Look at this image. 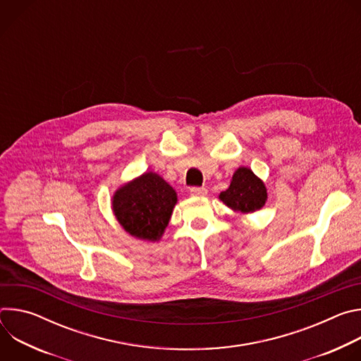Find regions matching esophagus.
Instances as JSON below:
<instances>
[{"label": "esophagus", "instance_id": "esophagus-1", "mask_svg": "<svg viewBox=\"0 0 361 361\" xmlns=\"http://www.w3.org/2000/svg\"><path fill=\"white\" fill-rule=\"evenodd\" d=\"M190 194L191 195H198V197H202V195H207V188L205 187H191L190 188Z\"/></svg>", "mask_w": 361, "mask_h": 361}]
</instances>
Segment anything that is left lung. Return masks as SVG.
Listing matches in <instances>:
<instances>
[{
    "label": "left lung",
    "mask_w": 361,
    "mask_h": 361,
    "mask_svg": "<svg viewBox=\"0 0 361 361\" xmlns=\"http://www.w3.org/2000/svg\"><path fill=\"white\" fill-rule=\"evenodd\" d=\"M220 200L234 212L252 213L266 204L267 190L250 169L240 167L234 173L230 187L220 194Z\"/></svg>",
    "instance_id": "left-lung-1"
}]
</instances>
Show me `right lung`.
Instances as JSON below:
<instances>
[{
  "label": "right lung",
  "mask_w": 361,
  "mask_h": 361,
  "mask_svg": "<svg viewBox=\"0 0 361 361\" xmlns=\"http://www.w3.org/2000/svg\"><path fill=\"white\" fill-rule=\"evenodd\" d=\"M176 202L177 194L169 183L156 173H145L116 191L113 210L127 233L156 241L163 235Z\"/></svg>",
  "instance_id": "right-lung-1"
}]
</instances>
